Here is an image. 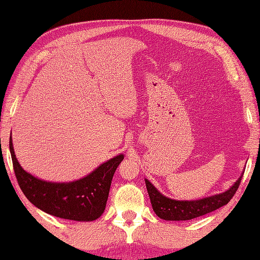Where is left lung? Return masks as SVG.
Listing matches in <instances>:
<instances>
[{"label":"left lung","instance_id":"1","mask_svg":"<svg viewBox=\"0 0 260 260\" xmlns=\"http://www.w3.org/2000/svg\"><path fill=\"white\" fill-rule=\"evenodd\" d=\"M244 172L227 191L199 200H174L162 194L147 179H145V184L153 210L158 218L167 221H185V220L201 217L203 214L225 206L238 190Z\"/></svg>","mask_w":260,"mask_h":260}]
</instances>
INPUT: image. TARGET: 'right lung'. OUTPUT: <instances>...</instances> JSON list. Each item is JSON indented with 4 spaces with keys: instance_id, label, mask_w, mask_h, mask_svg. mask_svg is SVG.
<instances>
[{
    "instance_id": "1",
    "label": "right lung",
    "mask_w": 260,
    "mask_h": 260,
    "mask_svg": "<svg viewBox=\"0 0 260 260\" xmlns=\"http://www.w3.org/2000/svg\"><path fill=\"white\" fill-rule=\"evenodd\" d=\"M10 152L16 180L27 200L46 213L74 221H93L104 213L114 173L124 159L119 154L79 180L51 182L39 179L21 167L11 137Z\"/></svg>"
}]
</instances>
